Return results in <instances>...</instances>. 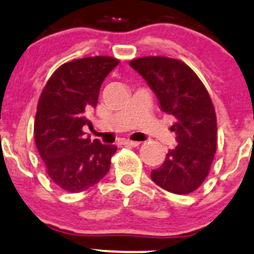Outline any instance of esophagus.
I'll return each instance as SVG.
<instances>
[{
  "label": "esophagus",
  "instance_id": "34e87169",
  "mask_svg": "<svg viewBox=\"0 0 254 254\" xmlns=\"http://www.w3.org/2000/svg\"><path fill=\"white\" fill-rule=\"evenodd\" d=\"M122 143L124 144V145H130V146H138L139 144H140V143H139V141H132V140H127H127H123Z\"/></svg>",
  "mask_w": 254,
  "mask_h": 254
}]
</instances>
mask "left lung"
<instances>
[{
	"label": "left lung",
	"mask_w": 254,
	"mask_h": 254,
	"mask_svg": "<svg viewBox=\"0 0 254 254\" xmlns=\"http://www.w3.org/2000/svg\"><path fill=\"white\" fill-rule=\"evenodd\" d=\"M156 95L164 113L174 116L170 129L178 145L150 177L174 194H189L205 181L217 150V118L207 89L183 61L148 56L130 61Z\"/></svg>",
	"instance_id": "obj_1"
}]
</instances>
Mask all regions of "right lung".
Instances as JSON below:
<instances>
[{
    "label": "right lung",
    "mask_w": 254,
    "mask_h": 254,
    "mask_svg": "<svg viewBox=\"0 0 254 254\" xmlns=\"http://www.w3.org/2000/svg\"><path fill=\"white\" fill-rule=\"evenodd\" d=\"M119 64L110 56L77 59L52 73L37 104L34 134L37 150L51 181L64 190L77 193L108 174L113 144L91 141L82 127L85 114L96 106L109 72Z\"/></svg>",
    "instance_id": "1"
}]
</instances>
